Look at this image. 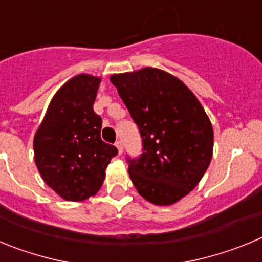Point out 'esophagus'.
I'll use <instances>...</instances> for the list:
<instances>
[{"instance_id": "34e87169", "label": "esophagus", "mask_w": 262, "mask_h": 262, "mask_svg": "<svg viewBox=\"0 0 262 262\" xmlns=\"http://www.w3.org/2000/svg\"><path fill=\"white\" fill-rule=\"evenodd\" d=\"M115 145H117L119 155H122V152H123V143H122V140H118V142L115 143Z\"/></svg>"}]
</instances>
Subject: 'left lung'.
<instances>
[{
	"instance_id": "8db88e82",
	"label": "left lung",
	"mask_w": 262,
	"mask_h": 262,
	"mask_svg": "<svg viewBox=\"0 0 262 262\" xmlns=\"http://www.w3.org/2000/svg\"><path fill=\"white\" fill-rule=\"evenodd\" d=\"M139 127L143 154L127 157L134 186L148 202L169 206L198 185L212 157L211 122L181 80L157 68L110 77Z\"/></svg>"
}]
</instances>
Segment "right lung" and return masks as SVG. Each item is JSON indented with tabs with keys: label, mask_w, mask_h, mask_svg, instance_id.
<instances>
[{
	"label": "right lung",
	"mask_w": 262,
	"mask_h": 262,
	"mask_svg": "<svg viewBox=\"0 0 262 262\" xmlns=\"http://www.w3.org/2000/svg\"><path fill=\"white\" fill-rule=\"evenodd\" d=\"M101 78L78 75L53 96L34 136V159L46 184L66 201H84L101 189L118 149L101 139L93 110Z\"/></svg>",
	"instance_id": "obj_1"
}]
</instances>
